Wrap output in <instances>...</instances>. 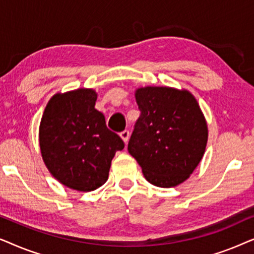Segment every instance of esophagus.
Here are the masks:
<instances>
[{
    "instance_id": "1",
    "label": "esophagus",
    "mask_w": 254,
    "mask_h": 254,
    "mask_svg": "<svg viewBox=\"0 0 254 254\" xmlns=\"http://www.w3.org/2000/svg\"><path fill=\"white\" fill-rule=\"evenodd\" d=\"M120 136H121V138H123V140H124L125 143H127L128 138H129V130H127V129L123 130V131H121V133H120Z\"/></svg>"
}]
</instances>
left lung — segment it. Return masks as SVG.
Here are the masks:
<instances>
[{
  "mask_svg": "<svg viewBox=\"0 0 254 254\" xmlns=\"http://www.w3.org/2000/svg\"><path fill=\"white\" fill-rule=\"evenodd\" d=\"M135 98L141 114L128 152L152 185H179L194 171L206 149L208 129L199 104L186 90L163 86L138 89Z\"/></svg>",
  "mask_w": 254,
  "mask_h": 254,
  "instance_id": "8db88e82",
  "label": "left lung"
}]
</instances>
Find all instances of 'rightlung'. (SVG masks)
<instances>
[{"label":"right lung","instance_id":"1","mask_svg":"<svg viewBox=\"0 0 254 254\" xmlns=\"http://www.w3.org/2000/svg\"><path fill=\"white\" fill-rule=\"evenodd\" d=\"M97 93L78 89L55 95L44 111L40 150L50 172L64 186L89 192L109 178L111 161L124 141L95 109Z\"/></svg>","mask_w":254,"mask_h":254}]
</instances>
